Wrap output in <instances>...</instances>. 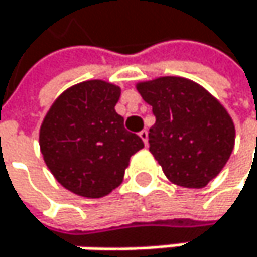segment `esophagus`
Listing matches in <instances>:
<instances>
[{
    "mask_svg": "<svg viewBox=\"0 0 257 257\" xmlns=\"http://www.w3.org/2000/svg\"><path fill=\"white\" fill-rule=\"evenodd\" d=\"M139 136H140V139L143 140L145 146H148V131H146V130H143V131H140V133H139Z\"/></svg>",
    "mask_w": 257,
    "mask_h": 257,
    "instance_id": "esophagus-1",
    "label": "esophagus"
}]
</instances>
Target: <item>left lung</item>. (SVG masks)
I'll use <instances>...</instances> for the list:
<instances>
[{
	"label": "left lung",
	"mask_w": 257,
	"mask_h": 257,
	"mask_svg": "<svg viewBox=\"0 0 257 257\" xmlns=\"http://www.w3.org/2000/svg\"><path fill=\"white\" fill-rule=\"evenodd\" d=\"M153 106L150 151L165 176L185 188H203L228 162L234 123L206 89L182 77H160L137 84Z\"/></svg>",
	"instance_id": "left-lung-1"
}]
</instances>
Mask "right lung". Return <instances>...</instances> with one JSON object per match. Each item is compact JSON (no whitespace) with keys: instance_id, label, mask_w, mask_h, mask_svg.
Wrapping results in <instances>:
<instances>
[{"instance_id":"obj_1","label":"right lung","mask_w":257,"mask_h":257,"mask_svg":"<svg viewBox=\"0 0 257 257\" xmlns=\"http://www.w3.org/2000/svg\"><path fill=\"white\" fill-rule=\"evenodd\" d=\"M120 92L101 80L78 83L54 101L41 123L40 148L47 168L78 196L109 194L123 182L131 156L143 148L115 112Z\"/></svg>"}]
</instances>
